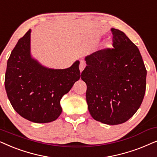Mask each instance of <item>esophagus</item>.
<instances>
[{"label":"esophagus","instance_id":"esophagus-1","mask_svg":"<svg viewBox=\"0 0 157 157\" xmlns=\"http://www.w3.org/2000/svg\"><path fill=\"white\" fill-rule=\"evenodd\" d=\"M85 67H86V64H85V62H80V66H79V68H80V72H82L83 70H84Z\"/></svg>","mask_w":157,"mask_h":157}]
</instances>
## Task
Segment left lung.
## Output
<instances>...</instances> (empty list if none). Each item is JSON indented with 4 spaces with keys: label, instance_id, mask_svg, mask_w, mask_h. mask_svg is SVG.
<instances>
[{
    "label": "left lung",
    "instance_id": "obj_1",
    "mask_svg": "<svg viewBox=\"0 0 157 157\" xmlns=\"http://www.w3.org/2000/svg\"><path fill=\"white\" fill-rule=\"evenodd\" d=\"M113 49L85 57L81 74L91 116L108 125L123 124L136 113L146 92L147 70L139 49L125 33L111 29Z\"/></svg>",
    "mask_w": 157,
    "mask_h": 157
}]
</instances>
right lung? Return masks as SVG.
<instances>
[{
	"instance_id": "1",
	"label": "right lung",
	"mask_w": 157,
	"mask_h": 157,
	"mask_svg": "<svg viewBox=\"0 0 157 157\" xmlns=\"http://www.w3.org/2000/svg\"><path fill=\"white\" fill-rule=\"evenodd\" d=\"M31 29L18 41L7 62L5 88L13 109L33 123H49L62 113L60 100L80 78V62L54 70L31 55Z\"/></svg>"
}]
</instances>
